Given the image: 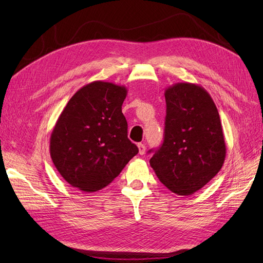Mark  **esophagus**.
Listing matches in <instances>:
<instances>
[{"label":"esophagus","instance_id":"1","mask_svg":"<svg viewBox=\"0 0 263 263\" xmlns=\"http://www.w3.org/2000/svg\"><path fill=\"white\" fill-rule=\"evenodd\" d=\"M138 148H139V154L144 155V153H146V146H144L143 143H139Z\"/></svg>","mask_w":263,"mask_h":263}]
</instances>
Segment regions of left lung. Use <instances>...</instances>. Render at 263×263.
I'll return each instance as SVG.
<instances>
[{"label": "left lung", "mask_w": 263, "mask_h": 263, "mask_svg": "<svg viewBox=\"0 0 263 263\" xmlns=\"http://www.w3.org/2000/svg\"><path fill=\"white\" fill-rule=\"evenodd\" d=\"M165 99L164 142L149 163L172 192L191 195L214 178L225 161L219 113L208 91L195 83H175L165 90Z\"/></svg>", "instance_id": "8db88e82"}]
</instances>
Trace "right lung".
Masks as SVG:
<instances>
[{
  "mask_svg": "<svg viewBox=\"0 0 263 263\" xmlns=\"http://www.w3.org/2000/svg\"><path fill=\"white\" fill-rule=\"evenodd\" d=\"M124 86L93 81L80 88L59 116L49 153L70 185L83 192L107 186L139 149L127 139Z\"/></svg>",
  "mask_w": 263,
  "mask_h": 263,
  "instance_id": "add662e5",
  "label": "right lung"
}]
</instances>
